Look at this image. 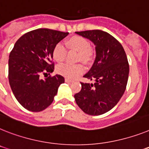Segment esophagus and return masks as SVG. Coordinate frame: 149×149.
<instances>
[{
    "label": "esophagus",
    "mask_w": 149,
    "mask_h": 149,
    "mask_svg": "<svg viewBox=\"0 0 149 149\" xmlns=\"http://www.w3.org/2000/svg\"><path fill=\"white\" fill-rule=\"evenodd\" d=\"M65 82H73V80H72V79H68V78H66L65 79Z\"/></svg>",
    "instance_id": "34e87169"
}]
</instances>
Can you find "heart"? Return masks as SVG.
<instances>
[{"label": "heart", "instance_id": "heart-1", "mask_svg": "<svg viewBox=\"0 0 149 149\" xmlns=\"http://www.w3.org/2000/svg\"><path fill=\"white\" fill-rule=\"evenodd\" d=\"M69 49L79 52V61L83 63H88L92 58L93 51L90 47V43L84 37L79 36H72L66 42ZM67 55V50L61 43H57L52 51V57L57 63L64 61ZM57 72L63 77L74 79L84 72V67L81 64L72 65L69 63H62L57 66Z\"/></svg>", "mask_w": 149, "mask_h": 149}]
</instances>
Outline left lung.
Returning a JSON list of instances; mask_svg holds the SVG:
<instances>
[{"instance_id": "1", "label": "left lung", "mask_w": 149, "mask_h": 149, "mask_svg": "<svg viewBox=\"0 0 149 149\" xmlns=\"http://www.w3.org/2000/svg\"><path fill=\"white\" fill-rule=\"evenodd\" d=\"M76 33L95 45L96 57L83 76L95 82H81L82 88L74 95L75 100L87 114H103L118 103L126 90L130 72L127 54L121 44L107 32L88 30Z\"/></svg>"}]
</instances>
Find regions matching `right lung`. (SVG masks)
I'll use <instances>...</instances> for the list:
<instances>
[{
    "label": "right lung",
    "mask_w": 149,
    "mask_h": 149,
    "mask_svg": "<svg viewBox=\"0 0 149 149\" xmlns=\"http://www.w3.org/2000/svg\"><path fill=\"white\" fill-rule=\"evenodd\" d=\"M69 34L49 29H38L24 34L15 43L8 61V78L15 98L22 107L39 112L53 102L60 85L61 75L42 79V74L54 70V47Z\"/></svg>",
    "instance_id": "obj_1"
}]
</instances>
